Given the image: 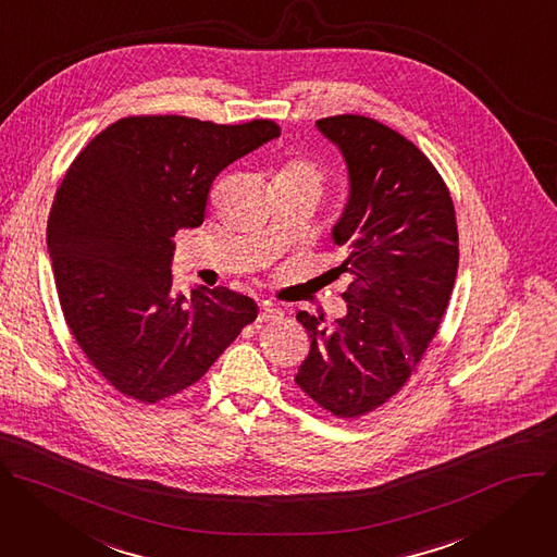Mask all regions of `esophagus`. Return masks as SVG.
Segmentation results:
<instances>
[{
  "label": "esophagus",
  "instance_id": "esophagus-1",
  "mask_svg": "<svg viewBox=\"0 0 557 557\" xmlns=\"http://www.w3.org/2000/svg\"><path fill=\"white\" fill-rule=\"evenodd\" d=\"M283 317L281 307H276L274 302H261L259 307V323H268V321H278Z\"/></svg>",
  "mask_w": 557,
  "mask_h": 557
}]
</instances>
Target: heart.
Here are the masks:
<instances>
[{"label":"heart","mask_w":557,"mask_h":557,"mask_svg":"<svg viewBox=\"0 0 557 557\" xmlns=\"http://www.w3.org/2000/svg\"><path fill=\"white\" fill-rule=\"evenodd\" d=\"M274 183H278V185H296V188H307V190H312L319 197L321 190H323V185H325V174H323V170L314 161L294 159V161H289L276 174Z\"/></svg>","instance_id":"heart-1"}]
</instances>
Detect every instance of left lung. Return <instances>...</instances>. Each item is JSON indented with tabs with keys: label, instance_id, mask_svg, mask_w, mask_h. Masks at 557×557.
<instances>
[{
	"label": "left lung",
	"instance_id": "obj_1",
	"mask_svg": "<svg viewBox=\"0 0 557 557\" xmlns=\"http://www.w3.org/2000/svg\"><path fill=\"white\" fill-rule=\"evenodd\" d=\"M347 165L349 197L332 227L347 259V314L298 312L310 354L296 385L338 418L381 407L434 338L456 283L458 230L449 190L431 161L383 123L341 114L317 121Z\"/></svg>",
	"mask_w": 557,
	"mask_h": 557
}]
</instances>
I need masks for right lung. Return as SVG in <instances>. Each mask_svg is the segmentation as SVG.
I'll list each match as a JSON object with an SVG mask.
<instances>
[{"label": "right lung", "instance_id": "right-lung-1", "mask_svg": "<svg viewBox=\"0 0 557 557\" xmlns=\"http://www.w3.org/2000/svg\"><path fill=\"white\" fill-rule=\"evenodd\" d=\"M278 135L265 119L126 116L73 161L50 208L48 255L66 323L116 392L157 403L188 389L257 319V302L227 287L176 294L172 236L206 221L221 170Z\"/></svg>", "mask_w": 557, "mask_h": 557}]
</instances>
